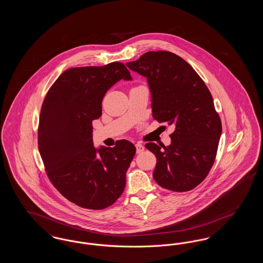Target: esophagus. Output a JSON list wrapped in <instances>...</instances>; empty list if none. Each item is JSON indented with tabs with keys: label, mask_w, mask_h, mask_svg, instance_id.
Instances as JSON below:
<instances>
[{
	"label": "esophagus",
	"mask_w": 263,
	"mask_h": 263,
	"mask_svg": "<svg viewBox=\"0 0 263 263\" xmlns=\"http://www.w3.org/2000/svg\"><path fill=\"white\" fill-rule=\"evenodd\" d=\"M135 146H136V152H137L138 154H139V153H142V152L144 151V146H143L142 144L137 143Z\"/></svg>",
	"instance_id": "obj_1"
}]
</instances>
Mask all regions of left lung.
Returning a JSON list of instances; mask_svg holds the SVG:
<instances>
[{
	"mask_svg": "<svg viewBox=\"0 0 263 263\" xmlns=\"http://www.w3.org/2000/svg\"><path fill=\"white\" fill-rule=\"evenodd\" d=\"M126 66L146 78L153 117L175 127L171 145H145L157 158L154 179L176 192L196 187L212 167L222 134L209 89L186 61L168 51L147 52Z\"/></svg>",
	"mask_w": 263,
	"mask_h": 263,
	"instance_id": "left-lung-1",
	"label": "left lung"
}]
</instances>
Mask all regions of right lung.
<instances>
[{
  "label": "right lung",
  "mask_w": 263,
  "mask_h": 263,
  "mask_svg": "<svg viewBox=\"0 0 263 263\" xmlns=\"http://www.w3.org/2000/svg\"><path fill=\"white\" fill-rule=\"evenodd\" d=\"M120 80L132 77L123 63L71 68L63 72L43 101L38 149L53 185L83 208L100 210L122 194L135 146L119 140L115 147L92 142V120L101 116V102Z\"/></svg>",
  "instance_id": "right-lung-1"
}]
</instances>
